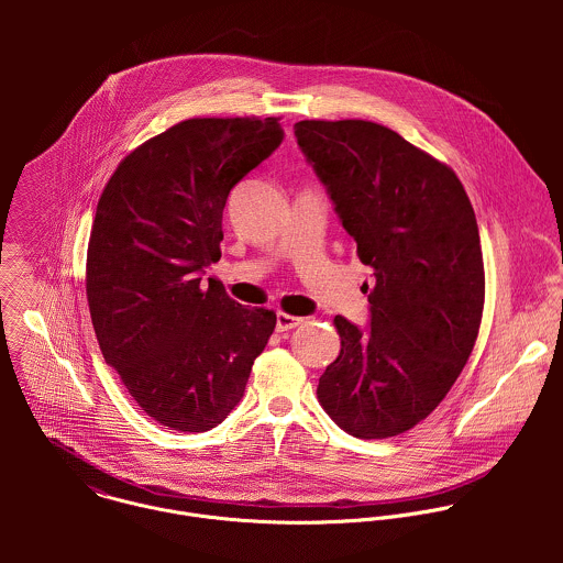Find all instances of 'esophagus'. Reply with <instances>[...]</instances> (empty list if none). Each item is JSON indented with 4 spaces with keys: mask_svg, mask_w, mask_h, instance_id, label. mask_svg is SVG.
<instances>
[{
    "mask_svg": "<svg viewBox=\"0 0 563 563\" xmlns=\"http://www.w3.org/2000/svg\"><path fill=\"white\" fill-rule=\"evenodd\" d=\"M303 322L301 317H292V314H286V312H277V331H288V329H295Z\"/></svg>",
    "mask_w": 563,
    "mask_h": 563,
    "instance_id": "esophagus-1",
    "label": "esophagus"
}]
</instances>
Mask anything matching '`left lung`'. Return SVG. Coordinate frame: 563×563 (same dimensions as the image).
Listing matches in <instances>:
<instances>
[{
    "mask_svg": "<svg viewBox=\"0 0 563 563\" xmlns=\"http://www.w3.org/2000/svg\"><path fill=\"white\" fill-rule=\"evenodd\" d=\"M295 136L375 273L368 331L335 317L319 379L331 420L362 440L424 420L466 366L485 299L482 241L455 170L373 121H299Z\"/></svg>",
    "mask_w": 563,
    "mask_h": 563,
    "instance_id": "left-lung-1",
    "label": "left lung"
}]
</instances>
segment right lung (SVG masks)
Returning <instances> with one entry per match:
<instances>
[{
    "label": "right lung",
    "mask_w": 563,
    "mask_h": 563,
    "mask_svg": "<svg viewBox=\"0 0 563 563\" xmlns=\"http://www.w3.org/2000/svg\"><path fill=\"white\" fill-rule=\"evenodd\" d=\"M279 119H188L125 156L90 230L86 297L99 349L139 407L201 433L241 402L277 317L228 297L221 260L230 190L266 161Z\"/></svg>",
    "instance_id": "obj_1"
}]
</instances>
